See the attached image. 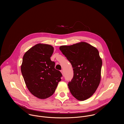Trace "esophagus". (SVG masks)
I'll return each mask as SVG.
<instances>
[{
  "label": "esophagus",
  "mask_w": 124,
  "mask_h": 124,
  "mask_svg": "<svg viewBox=\"0 0 124 124\" xmlns=\"http://www.w3.org/2000/svg\"><path fill=\"white\" fill-rule=\"evenodd\" d=\"M61 71V72H62V74L63 75V70H62Z\"/></svg>",
  "instance_id": "1"
}]
</instances>
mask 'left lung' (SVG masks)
Wrapping results in <instances>:
<instances>
[{"label":"left lung","mask_w":124,"mask_h":124,"mask_svg":"<svg viewBox=\"0 0 124 124\" xmlns=\"http://www.w3.org/2000/svg\"><path fill=\"white\" fill-rule=\"evenodd\" d=\"M60 50L70 62L73 77L68 85L77 100L90 98L98 88L101 80L102 61L96 48L85 42L70 46H61Z\"/></svg>","instance_id":"left-lung-1"}]
</instances>
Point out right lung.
Wrapping results in <instances>:
<instances>
[{"label": "right lung", "instance_id": "right-lung-1", "mask_svg": "<svg viewBox=\"0 0 124 124\" xmlns=\"http://www.w3.org/2000/svg\"><path fill=\"white\" fill-rule=\"evenodd\" d=\"M53 47L48 44H37L24 54L21 71L29 91L38 98L52 96L61 81L62 73L55 69L51 60Z\"/></svg>", "mask_w": 124, "mask_h": 124}]
</instances>
